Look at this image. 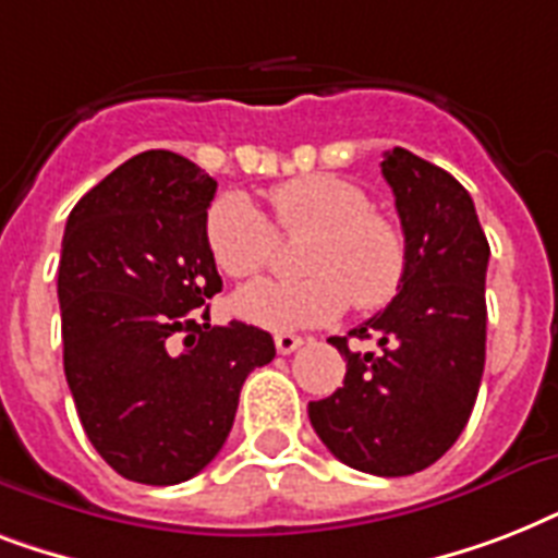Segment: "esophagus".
Segmentation results:
<instances>
[{
    "label": "esophagus",
    "instance_id": "esophagus-1",
    "mask_svg": "<svg viewBox=\"0 0 558 558\" xmlns=\"http://www.w3.org/2000/svg\"><path fill=\"white\" fill-rule=\"evenodd\" d=\"M301 344H304V339H301V336H292V332H278V336H275V348H278L280 356H289V353H295Z\"/></svg>",
    "mask_w": 558,
    "mask_h": 558
}]
</instances>
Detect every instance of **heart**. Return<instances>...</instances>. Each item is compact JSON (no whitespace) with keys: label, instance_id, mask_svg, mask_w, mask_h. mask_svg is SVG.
<instances>
[{"label":"heart","instance_id":"heart-1","mask_svg":"<svg viewBox=\"0 0 558 558\" xmlns=\"http://www.w3.org/2000/svg\"><path fill=\"white\" fill-rule=\"evenodd\" d=\"M283 234H313L301 269L304 280H257L236 292L234 313L252 327L295 332L339 318L350 304L373 313L397 298L405 278V236L393 219L371 208L359 185L330 173L289 179L269 193ZM210 257L228 278H252L269 263L275 231L245 199L228 193L205 217Z\"/></svg>","mask_w":558,"mask_h":558}]
</instances>
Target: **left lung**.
I'll list each match as a JSON object with an SVG mask.
<instances>
[{
  "instance_id": "obj_1",
  "label": "left lung",
  "mask_w": 558,
  "mask_h": 558,
  "mask_svg": "<svg viewBox=\"0 0 558 558\" xmlns=\"http://www.w3.org/2000/svg\"><path fill=\"white\" fill-rule=\"evenodd\" d=\"M408 266L397 298L350 332L332 336L348 373L332 397L310 402V423L348 466L379 477L423 472L454 446L475 408L486 362L489 243L458 179L414 153H385Z\"/></svg>"
}]
</instances>
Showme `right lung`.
I'll list each match as a JSON object with an SVG mask.
<instances>
[{
    "label": "right lung",
    "instance_id": "1",
    "mask_svg": "<svg viewBox=\"0 0 558 558\" xmlns=\"http://www.w3.org/2000/svg\"><path fill=\"white\" fill-rule=\"evenodd\" d=\"M217 182L147 150L92 187L60 248L63 367L83 432L126 481L182 484L234 425L245 376L275 359L252 324L214 327L222 289L205 240Z\"/></svg>",
    "mask_w": 558,
    "mask_h": 558
}]
</instances>
